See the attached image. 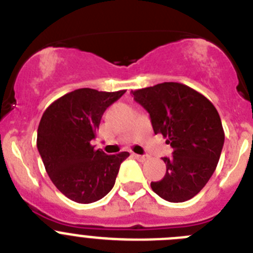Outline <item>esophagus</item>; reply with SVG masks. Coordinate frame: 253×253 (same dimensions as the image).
Here are the masks:
<instances>
[{
    "instance_id": "1",
    "label": "esophagus",
    "mask_w": 253,
    "mask_h": 253,
    "mask_svg": "<svg viewBox=\"0 0 253 253\" xmlns=\"http://www.w3.org/2000/svg\"><path fill=\"white\" fill-rule=\"evenodd\" d=\"M133 155H134V158H136L140 162H144L148 159V155H140V154H133Z\"/></svg>"
}]
</instances>
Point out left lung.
I'll return each instance as SVG.
<instances>
[{
  "instance_id": "left-lung-1",
  "label": "left lung",
  "mask_w": 253,
  "mask_h": 253,
  "mask_svg": "<svg viewBox=\"0 0 253 253\" xmlns=\"http://www.w3.org/2000/svg\"><path fill=\"white\" fill-rule=\"evenodd\" d=\"M134 100L149 113L153 130L173 148L164 157L163 179L153 191L168 202L193 198L216 170L224 143L218 111L206 96L179 83H163L131 91Z\"/></svg>"
}]
</instances>
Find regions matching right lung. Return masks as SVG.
<instances>
[{"mask_svg":"<svg viewBox=\"0 0 253 253\" xmlns=\"http://www.w3.org/2000/svg\"><path fill=\"white\" fill-rule=\"evenodd\" d=\"M124 92L74 90L42 114L37 149L50 179L74 202L92 203L105 197L114 187L120 164L129 157L128 152L108 155L91 145L104 111Z\"/></svg>","mask_w":253,"mask_h":253,"instance_id":"add662e5","label":"right lung"}]
</instances>
